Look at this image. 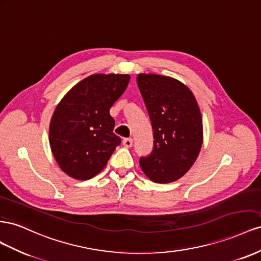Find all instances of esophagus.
Wrapping results in <instances>:
<instances>
[{"label":"esophagus","instance_id":"obj_1","mask_svg":"<svg viewBox=\"0 0 261 261\" xmlns=\"http://www.w3.org/2000/svg\"><path fill=\"white\" fill-rule=\"evenodd\" d=\"M122 144H123L125 147H131V146L133 145V140H132V139H123Z\"/></svg>","mask_w":261,"mask_h":261}]
</instances>
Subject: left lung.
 <instances>
[{
  "instance_id": "obj_1",
  "label": "left lung",
  "mask_w": 261,
  "mask_h": 261,
  "mask_svg": "<svg viewBox=\"0 0 261 261\" xmlns=\"http://www.w3.org/2000/svg\"><path fill=\"white\" fill-rule=\"evenodd\" d=\"M137 83L151 119L154 148L140 166L154 182L181 178L195 164L203 143L202 116L192 92L180 81L139 74Z\"/></svg>"
}]
</instances>
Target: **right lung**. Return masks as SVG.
I'll return each mask as SVG.
<instances>
[{"label": "right lung", "mask_w": 261, "mask_h": 261, "mask_svg": "<svg viewBox=\"0 0 261 261\" xmlns=\"http://www.w3.org/2000/svg\"><path fill=\"white\" fill-rule=\"evenodd\" d=\"M130 82L129 74H93L74 85L51 117L49 143L63 172L77 180L100 173L121 139L109 109Z\"/></svg>", "instance_id": "right-lung-1"}]
</instances>
